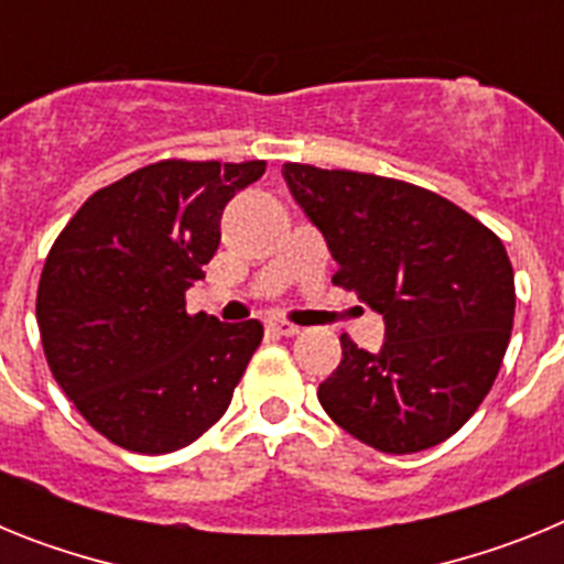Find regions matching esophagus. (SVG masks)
<instances>
[{
    "label": "esophagus",
    "mask_w": 564,
    "mask_h": 564,
    "mask_svg": "<svg viewBox=\"0 0 564 564\" xmlns=\"http://www.w3.org/2000/svg\"><path fill=\"white\" fill-rule=\"evenodd\" d=\"M268 330L276 333V336H299V327L296 325H291V322H279V318L268 322Z\"/></svg>",
    "instance_id": "34e87169"
}]
</instances>
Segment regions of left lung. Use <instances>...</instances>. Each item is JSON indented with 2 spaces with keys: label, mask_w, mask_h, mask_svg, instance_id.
I'll return each mask as SVG.
<instances>
[{
  "label": "left lung",
  "mask_w": 564,
  "mask_h": 564,
  "mask_svg": "<svg viewBox=\"0 0 564 564\" xmlns=\"http://www.w3.org/2000/svg\"><path fill=\"white\" fill-rule=\"evenodd\" d=\"M282 174L338 262L333 285L383 316L378 352L341 336V364L318 383V401L378 452L437 446L500 372L517 302L506 246L430 188L307 163Z\"/></svg>",
  "instance_id": "left-lung-1"
}]
</instances>
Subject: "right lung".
Returning <instances> with one entry per match:
<instances>
[{
    "instance_id": "add662e5",
    "label": "right lung",
    "mask_w": 564,
    "mask_h": 564,
    "mask_svg": "<svg viewBox=\"0 0 564 564\" xmlns=\"http://www.w3.org/2000/svg\"><path fill=\"white\" fill-rule=\"evenodd\" d=\"M265 161H161L98 188L53 242L36 322L50 372L107 441L183 449L220 421L262 341L257 318L186 313L234 194Z\"/></svg>"
}]
</instances>
